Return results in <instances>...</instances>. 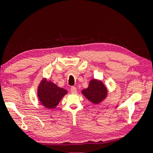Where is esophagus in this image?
<instances>
[{
    "label": "esophagus",
    "mask_w": 153,
    "mask_h": 153,
    "mask_svg": "<svg viewBox=\"0 0 153 153\" xmlns=\"http://www.w3.org/2000/svg\"><path fill=\"white\" fill-rule=\"evenodd\" d=\"M76 91H77V90L74 86L71 87V93L73 94H75V93H76Z\"/></svg>",
    "instance_id": "esophagus-1"
}]
</instances>
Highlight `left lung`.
<instances>
[{
  "label": "left lung",
  "mask_w": 153,
  "mask_h": 153,
  "mask_svg": "<svg viewBox=\"0 0 153 153\" xmlns=\"http://www.w3.org/2000/svg\"><path fill=\"white\" fill-rule=\"evenodd\" d=\"M81 93L92 103L97 104L106 97L107 88L102 81L92 79L90 81L88 87L83 89Z\"/></svg>",
  "instance_id": "1"
}]
</instances>
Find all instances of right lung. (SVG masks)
Here are the masks:
<instances>
[{"instance_id": "add662e5", "label": "right lung", "mask_w": 153, "mask_h": 153, "mask_svg": "<svg viewBox=\"0 0 153 153\" xmlns=\"http://www.w3.org/2000/svg\"><path fill=\"white\" fill-rule=\"evenodd\" d=\"M68 91L58 87L51 81L44 79L38 85L37 96L40 103L46 108L53 109L56 108Z\"/></svg>"}]
</instances>
